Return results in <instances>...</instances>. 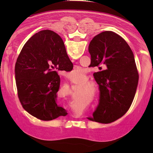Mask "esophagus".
<instances>
[{"label": "esophagus", "mask_w": 153, "mask_h": 153, "mask_svg": "<svg viewBox=\"0 0 153 153\" xmlns=\"http://www.w3.org/2000/svg\"><path fill=\"white\" fill-rule=\"evenodd\" d=\"M76 67H77V66H75V67H74V68H76Z\"/></svg>", "instance_id": "34e87169"}]
</instances>
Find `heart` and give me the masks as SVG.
Returning <instances> with one entry per match:
<instances>
[{"instance_id":"heart-1","label":"heart","mask_w":153,"mask_h":153,"mask_svg":"<svg viewBox=\"0 0 153 153\" xmlns=\"http://www.w3.org/2000/svg\"><path fill=\"white\" fill-rule=\"evenodd\" d=\"M74 74H76V72H74ZM83 87H84V89H85V91H86L87 89H93V96H95V90H94V87L91 85H90V84H85V85H84Z\"/></svg>"}]
</instances>
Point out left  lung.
<instances>
[{"label":"left lung","instance_id":"1","mask_svg":"<svg viewBox=\"0 0 153 153\" xmlns=\"http://www.w3.org/2000/svg\"><path fill=\"white\" fill-rule=\"evenodd\" d=\"M92 67L105 70L94 73L99 85V104L92 121L109 123L123 116L131 106L138 85L139 74L134 53L127 42L113 31L94 37L89 45Z\"/></svg>","mask_w":153,"mask_h":153}]
</instances>
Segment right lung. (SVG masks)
Returning <instances> with one entry per match:
<instances>
[{
	"mask_svg": "<svg viewBox=\"0 0 153 153\" xmlns=\"http://www.w3.org/2000/svg\"><path fill=\"white\" fill-rule=\"evenodd\" d=\"M71 64L62 39L53 31H40L25 43L15 65L18 98L25 111L45 121L66 114L56 102L58 72L71 71Z\"/></svg>",
	"mask_w": 153,
	"mask_h": 153,
	"instance_id": "obj_1",
	"label": "right lung"
}]
</instances>
